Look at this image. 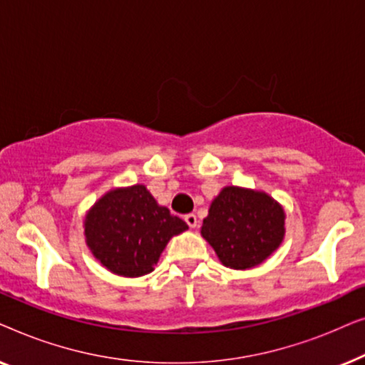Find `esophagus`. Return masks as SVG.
<instances>
[{
    "label": "esophagus",
    "mask_w": 365,
    "mask_h": 365,
    "mask_svg": "<svg viewBox=\"0 0 365 365\" xmlns=\"http://www.w3.org/2000/svg\"><path fill=\"white\" fill-rule=\"evenodd\" d=\"M184 221H186V224L191 229H194L197 226V217H196V214H186V216H184Z\"/></svg>",
    "instance_id": "34e87169"
}]
</instances>
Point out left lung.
<instances>
[{
  "mask_svg": "<svg viewBox=\"0 0 365 365\" xmlns=\"http://www.w3.org/2000/svg\"><path fill=\"white\" fill-rule=\"evenodd\" d=\"M201 236L222 266L236 271L252 269L282 244L286 211L267 192L226 186L212 199Z\"/></svg>",
  "mask_w": 365,
  "mask_h": 365,
  "instance_id": "1",
  "label": "left lung"
}]
</instances>
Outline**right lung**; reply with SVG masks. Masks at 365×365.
Masks as SVG:
<instances>
[{
  "label": "right lung",
  "mask_w": 365,
  "mask_h": 365,
  "mask_svg": "<svg viewBox=\"0 0 365 365\" xmlns=\"http://www.w3.org/2000/svg\"><path fill=\"white\" fill-rule=\"evenodd\" d=\"M84 239L109 272L141 277L154 271L171 237L187 224L159 206L144 184L114 187L88 209Z\"/></svg>",
  "instance_id": "obj_1"
}]
</instances>
